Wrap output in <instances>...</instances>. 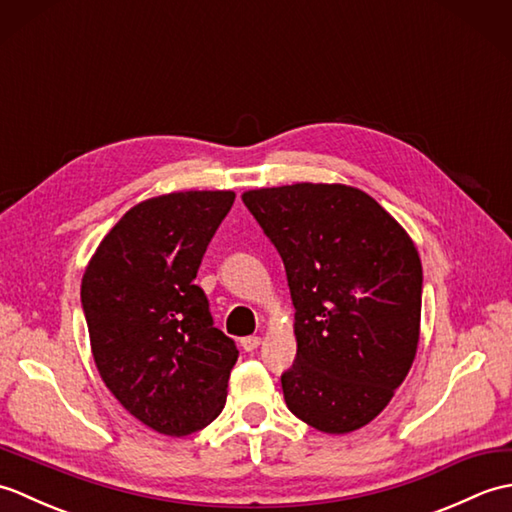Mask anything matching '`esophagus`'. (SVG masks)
<instances>
[{"label":"esophagus","mask_w":512,"mask_h":512,"mask_svg":"<svg viewBox=\"0 0 512 512\" xmlns=\"http://www.w3.org/2000/svg\"><path fill=\"white\" fill-rule=\"evenodd\" d=\"M259 343H262V339H259V336H244V339L239 341V345H242V350H244V352H253V350H257Z\"/></svg>","instance_id":"1"}]
</instances>
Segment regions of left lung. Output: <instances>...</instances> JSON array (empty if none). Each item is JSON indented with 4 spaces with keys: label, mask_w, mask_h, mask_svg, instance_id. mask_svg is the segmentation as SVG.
Listing matches in <instances>:
<instances>
[{
    "label": "left lung",
    "mask_w": 512,
    "mask_h": 512,
    "mask_svg": "<svg viewBox=\"0 0 512 512\" xmlns=\"http://www.w3.org/2000/svg\"><path fill=\"white\" fill-rule=\"evenodd\" d=\"M286 268L297 356L288 409L325 433L374 420L405 380L420 334L422 266L409 235L367 193L290 184L242 195Z\"/></svg>",
    "instance_id": "8db88e82"
}]
</instances>
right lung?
<instances>
[{
	"label": "right lung",
	"mask_w": 512,
	"mask_h": 512,
	"mask_svg": "<svg viewBox=\"0 0 512 512\" xmlns=\"http://www.w3.org/2000/svg\"><path fill=\"white\" fill-rule=\"evenodd\" d=\"M233 191H184L136 204L96 248L81 284L99 374L116 400L165 436L220 416L237 345L193 284Z\"/></svg>",
	"instance_id": "1"
}]
</instances>
